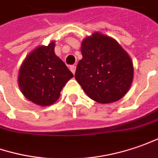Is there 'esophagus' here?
Instances as JSON below:
<instances>
[{
    "label": "esophagus",
    "instance_id": "1",
    "mask_svg": "<svg viewBox=\"0 0 158 158\" xmlns=\"http://www.w3.org/2000/svg\"><path fill=\"white\" fill-rule=\"evenodd\" d=\"M70 70H71L72 73L74 74L75 73V71H76V66H75V65H71V66H70Z\"/></svg>",
    "mask_w": 158,
    "mask_h": 158
}]
</instances>
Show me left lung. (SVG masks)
Here are the masks:
<instances>
[{
    "label": "left lung",
    "mask_w": 158,
    "mask_h": 158,
    "mask_svg": "<svg viewBox=\"0 0 158 158\" xmlns=\"http://www.w3.org/2000/svg\"><path fill=\"white\" fill-rule=\"evenodd\" d=\"M81 53L75 79L89 98L102 104L122 99L131 86L134 67L118 42L94 32L82 41Z\"/></svg>",
    "instance_id": "1"
}]
</instances>
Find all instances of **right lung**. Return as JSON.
I'll use <instances>...</instances> for the list:
<instances>
[{"label": "right lung", "mask_w": 158, "mask_h": 158, "mask_svg": "<svg viewBox=\"0 0 158 158\" xmlns=\"http://www.w3.org/2000/svg\"><path fill=\"white\" fill-rule=\"evenodd\" d=\"M55 43L41 45L26 57L19 70L18 85L23 94L36 105L53 104L73 74L55 52Z\"/></svg>", "instance_id": "obj_1"}]
</instances>
